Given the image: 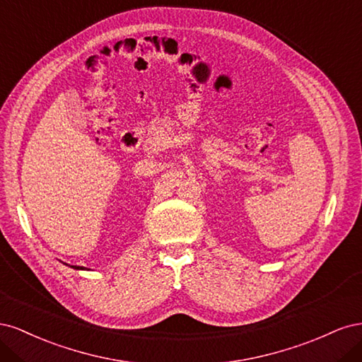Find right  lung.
Listing matches in <instances>:
<instances>
[{"label": "right lung", "instance_id": "right-lung-1", "mask_svg": "<svg viewBox=\"0 0 362 362\" xmlns=\"http://www.w3.org/2000/svg\"><path fill=\"white\" fill-rule=\"evenodd\" d=\"M75 269H81V267H75Z\"/></svg>", "mask_w": 362, "mask_h": 362}]
</instances>
